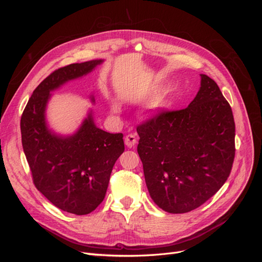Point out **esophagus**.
Masks as SVG:
<instances>
[{
    "instance_id": "obj_1",
    "label": "esophagus",
    "mask_w": 262,
    "mask_h": 262,
    "mask_svg": "<svg viewBox=\"0 0 262 262\" xmlns=\"http://www.w3.org/2000/svg\"><path fill=\"white\" fill-rule=\"evenodd\" d=\"M124 143L128 147H133L137 144V138L133 136V134H128L124 139Z\"/></svg>"
}]
</instances>
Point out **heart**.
I'll return each instance as SVG.
<instances>
[{
  "mask_svg": "<svg viewBox=\"0 0 262 262\" xmlns=\"http://www.w3.org/2000/svg\"><path fill=\"white\" fill-rule=\"evenodd\" d=\"M115 107V109H117V106H114Z\"/></svg>",
  "mask_w": 262,
  "mask_h": 262,
  "instance_id": "obj_1",
  "label": "heart"
}]
</instances>
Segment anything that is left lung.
Returning a JSON list of instances; mask_svg holds the SVG:
<instances>
[{
    "instance_id": "8db88e82",
    "label": "left lung",
    "mask_w": 262,
    "mask_h": 262,
    "mask_svg": "<svg viewBox=\"0 0 262 262\" xmlns=\"http://www.w3.org/2000/svg\"><path fill=\"white\" fill-rule=\"evenodd\" d=\"M138 153L153 201L166 212L187 213L215 194L235 157L232 108L217 84L201 74L187 108L161 110L137 128Z\"/></svg>"
}]
</instances>
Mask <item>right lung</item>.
<instances>
[{
    "mask_svg": "<svg viewBox=\"0 0 262 262\" xmlns=\"http://www.w3.org/2000/svg\"><path fill=\"white\" fill-rule=\"evenodd\" d=\"M101 62L53 71L37 86L20 118L23 148L35 187L55 207L76 215L93 212L104 200L114 165L124 150L123 134L97 128L90 114L73 136H55L47 128L45 110L51 91Z\"/></svg>",
    "mask_w": 262,
    "mask_h": 262,
    "instance_id": "1",
    "label": "right lung"
}]
</instances>
